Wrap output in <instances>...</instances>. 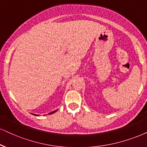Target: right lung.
Here are the masks:
<instances>
[{
    "label": "right lung",
    "instance_id": "right-lung-1",
    "mask_svg": "<svg viewBox=\"0 0 147 147\" xmlns=\"http://www.w3.org/2000/svg\"><path fill=\"white\" fill-rule=\"evenodd\" d=\"M56 111H57V110H55V111H52V112H51V113H49V115H51V114H53V113H54L55 112H56ZM32 115H35V116H38V115H36V114H32Z\"/></svg>",
    "mask_w": 147,
    "mask_h": 147
}]
</instances>
